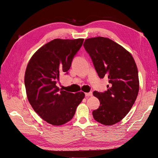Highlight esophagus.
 Returning <instances> with one entry per match:
<instances>
[{"instance_id":"esophagus-1","label":"esophagus","mask_w":158,"mask_h":158,"mask_svg":"<svg viewBox=\"0 0 158 158\" xmlns=\"http://www.w3.org/2000/svg\"><path fill=\"white\" fill-rule=\"evenodd\" d=\"M85 96H93V93L92 92H89V93H85Z\"/></svg>"}]
</instances>
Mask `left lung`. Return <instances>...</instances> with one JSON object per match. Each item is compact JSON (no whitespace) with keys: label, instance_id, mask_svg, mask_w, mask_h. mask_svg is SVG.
<instances>
[{"label":"left lung","instance_id":"8db88e82","mask_svg":"<svg viewBox=\"0 0 158 158\" xmlns=\"http://www.w3.org/2000/svg\"><path fill=\"white\" fill-rule=\"evenodd\" d=\"M100 78L108 77L110 85L105 93L93 92L99 107L93 111L96 121L112 125L121 121L134 105L139 90L138 70L131 53L114 41L98 36L84 43Z\"/></svg>","mask_w":158,"mask_h":158}]
</instances>
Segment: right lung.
<instances>
[{"instance_id":"add662e5","label":"right lung","mask_w":158,"mask_h":158,"mask_svg":"<svg viewBox=\"0 0 158 158\" xmlns=\"http://www.w3.org/2000/svg\"><path fill=\"white\" fill-rule=\"evenodd\" d=\"M84 39H54L40 48L27 64L24 84L27 99L38 115L53 125L73 118L85 94L67 92L56 86L60 73H67Z\"/></svg>"}]
</instances>
